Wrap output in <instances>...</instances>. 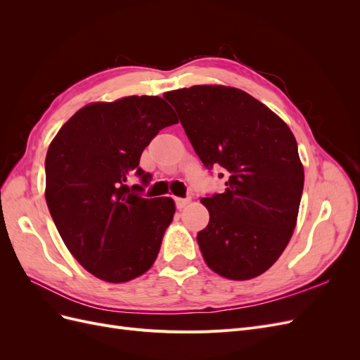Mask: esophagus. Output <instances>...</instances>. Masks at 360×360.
Returning a JSON list of instances; mask_svg holds the SVG:
<instances>
[{
  "label": "esophagus",
  "mask_w": 360,
  "mask_h": 360,
  "mask_svg": "<svg viewBox=\"0 0 360 360\" xmlns=\"http://www.w3.org/2000/svg\"><path fill=\"white\" fill-rule=\"evenodd\" d=\"M189 202H191V198H176L177 209H183V207L188 205Z\"/></svg>",
  "instance_id": "1"
}]
</instances>
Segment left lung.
<instances>
[{"instance_id": "1", "label": "left lung", "mask_w": 360, "mask_h": 360, "mask_svg": "<svg viewBox=\"0 0 360 360\" xmlns=\"http://www.w3.org/2000/svg\"><path fill=\"white\" fill-rule=\"evenodd\" d=\"M163 97L202 165L224 169L225 192L201 198L210 213L197 236L207 266L234 281L264 274L297 221L304 174L296 138L266 105L231 86L193 85Z\"/></svg>"}]
</instances>
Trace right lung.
I'll use <instances>...</instances> for the list:
<instances>
[{"label":"right lung","mask_w":360,"mask_h":360,"mask_svg":"<svg viewBox=\"0 0 360 360\" xmlns=\"http://www.w3.org/2000/svg\"><path fill=\"white\" fill-rule=\"evenodd\" d=\"M179 123L158 96L86 105L48 148L46 204L78 263L106 282H127L153 266L176 205L144 198L150 174L139 158L159 130ZM130 173L141 185L127 186Z\"/></svg>","instance_id":"add662e5"}]
</instances>
